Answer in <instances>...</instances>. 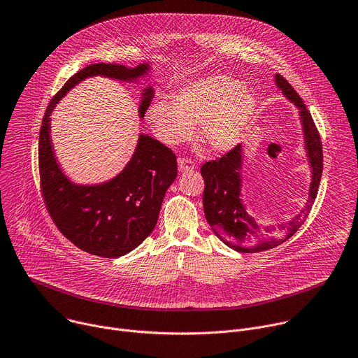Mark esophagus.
I'll use <instances>...</instances> for the list:
<instances>
[{"label":"esophagus","instance_id":"obj_1","mask_svg":"<svg viewBox=\"0 0 358 358\" xmlns=\"http://www.w3.org/2000/svg\"><path fill=\"white\" fill-rule=\"evenodd\" d=\"M178 165L180 172H193L196 169V165L190 158H179Z\"/></svg>","mask_w":358,"mask_h":358}]
</instances>
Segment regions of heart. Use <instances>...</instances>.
Here are the masks:
<instances>
[{"label": "heart", "mask_w": 358, "mask_h": 358, "mask_svg": "<svg viewBox=\"0 0 358 358\" xmlns=\"http://www.w3.org/2000/svg\"><path fill=\"white\" fill-rule=\"evenodd\" d=\"M254 93L237 79L213 75L180 87L171 101H154L147 117L155 134L168 145H179L201 124V141L213 152L238 145L254 113Z\"/></svg>", "instance_id": "b5f03b06"}]
</instances>
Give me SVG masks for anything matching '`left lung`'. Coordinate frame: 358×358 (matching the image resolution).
<instances>
[{"label": "left lung", "mask_w": 358, "mask_h": 358, "mask_svg": "<svg viewBox=\"0 0 358 358\" xmlns=\"http://www.w3.org/2000/svg\"><path fill=\"white\" fill-rule=\"evenodd\" d=\"M275 85L283 96L299 108L303 127L305 148L312 168V182L309 197L301 214L287 224H279L274 234L269 229L261 227L247 213L243 201V147L237 145L222 158L203 164L200 172L204 179L203 208L207 223L226 245L238 252H259L275 248L292 237L305 223L309 211L317 196L320 178L323 172V150L319 131L313 118L295 89L280 75H275Z\"/></svg>", "instance_id": "8db88e82"}]
</instances>
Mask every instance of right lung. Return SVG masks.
Here are the masks:
<instances>
[{"label":"right lung","mask_w":358,"mask_h":358,"mask_svg":"<svg viewBox=\"0 0 358 358\" xmlns=\"http://www.w3.org/2000/svg\"><path fill=\"white\" fill-rule=\"evenodd\" d=\"M148 63L127 67L117 63L90 64L71 76L50 100L39 134L41 190L59 231L80 250L117 258L128 254L155 229L166 190L178 175L176 155L150 135H139L131 161L115 178L99 185H76L59 168L50 141V114L57 101L87 78L104 76L135 82L150 71ZM144 118L152 87L142 93Z\"/></svg>","instance_id":"1"}]
</instances>
